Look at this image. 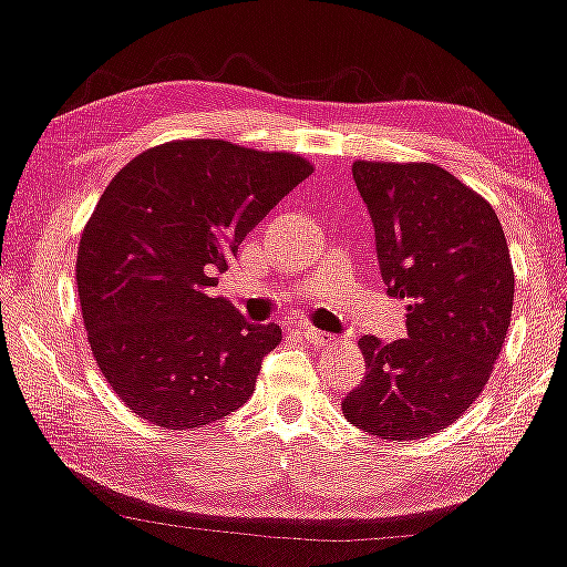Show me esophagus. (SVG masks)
<instances>
[{
  "mask_svg": "<svg viewBox=\"0 0 567 567\" xmlns=\"http://www.w3.org/2000/svg\"><path fill=\"white\" fill-rule=\"evenodd\" d=\"M298 331H300V334H303V337L308 339V342L316 344V347H327V344L334 342V337L327 334V331H321V329H313V327H308V323H300Z\"/></svg>",
  "mask_w": 567,
  "mask_h": 567,
  "instance_id": "obj_1",
  "label": "esophagus"
}]
</instances>
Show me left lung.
Instances as JSON below:
<instances>
[{"instance_id":"8db88e82","label":"left lung","mask_w":567,"mask_h":567,"mask_svg":"<svg viewBox=\"0 0 567 567\" xmlns=\"http://www.w3.org/2000/svg\"><path fill=\"white\" fill-rule=\"evenodd\" d=\"M389 296L406 339L365 334V379L342 402L350 425L417 441L462 417L489 381L513 311V264L485 196L433 163L354 161Z\"/></svg>"}]
</instances>
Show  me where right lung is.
<instances>
[{"label":"right lung","mask_w":567,"mask_h":567,"mask_svg":"<svg viewBox=\"0 0 567 567\" xmlns=\"http://www.w3.org/2000/svg\"><path fill=\"white\" fill-rule=\"evenodd\" d=\"M311 173L292 153L173 140L105 186L74 279L97 371L142 420L199 430L254 394L282 329L246 323L209 288L246 233Z\"/></svg>","instance_id":"1"}]
</instances>
